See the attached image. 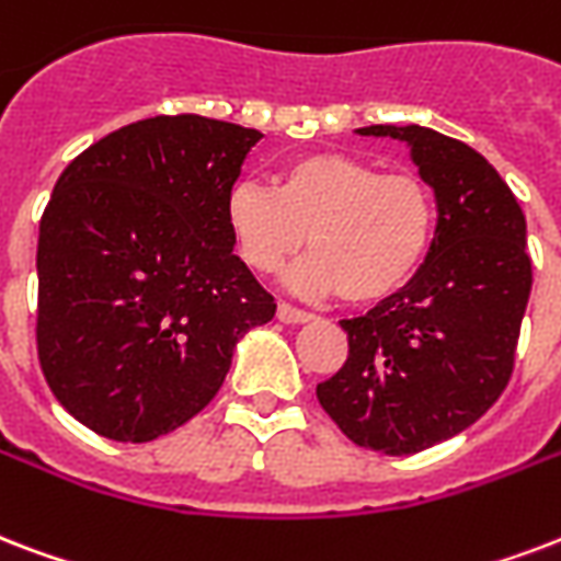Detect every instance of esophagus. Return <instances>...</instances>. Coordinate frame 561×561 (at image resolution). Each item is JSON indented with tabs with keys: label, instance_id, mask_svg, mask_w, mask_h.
Here are the masks:
<instances>
[{
	"label": "esophagus",
	"instance_id": "esophagus-1",
	"mask_svg": "<svg viewBox=\"0 0 561 561\" xmlns=\"http://www.w3.org/2000/svg\"><path fill=\"white\" fill-rule=\"evenodd\" d=\"M276 318L282 323H309L311 314L309 311L297 309V306H290V302H279V309H276Z\"/></svg>",
	"mask_w": 561,
	"mask_h": 561
}]
</instances>
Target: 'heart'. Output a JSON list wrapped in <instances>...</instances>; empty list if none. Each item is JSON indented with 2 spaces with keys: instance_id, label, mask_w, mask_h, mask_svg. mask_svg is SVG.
I'll list each match as a JSON object with an SVG mask.
<instances>
[{
  "instance_id": "b5f03b06",
  "label": "heart",
  "mask_w": 561,
  "mask_h": 561,
  "mask_svg": "<svg viewBox=\"0 0 561 561\" xmlns=\"http://www.w3.org/2000/svg\"><path fill=\"white\" fill-rule=\"evenodd\" d=\"M226 224L255 273H279L311 243L314 255L294 273L299 288L382 302L423 271L438 232V203L414 170H382L347 152H309L282 167L276 187L252 179L232 185Z\"/></svg>"
}]
</instances>
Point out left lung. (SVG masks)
Masks as SVG:
<instances>
[{"mask_svg": "<svg viewBox=\"0 0 561 561\" xmlns=\"http://www.w3.org/2000/svg\"><path fill=\"white\" fill-rule=\"evenodd\" d=\"M397 138L433 185L438 232L409 288L341 320L350 356L318 385L350 442L388 456L421 453L480 421L515 367L533 288L527 220L485 158L423 126H365Z\"/></svg>", "mask_w": 561, "mask_h": 561, "instance_id": "left-lung-1", "label": "left lung"}]
</instances>
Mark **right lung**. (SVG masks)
I'll return each instance as SVG.
<instances>
[{
  "label": "right lung",
  "mask_w": 561,
  "mask_h": 561,
  "mask_svg": "<svg viewBox=\"0 0 561 561\" xmlns=\"http://www.w3.org/2000/svg\"><path fill=\"white\" fill-rule=\"evenodd\" d=\"M259 138L161 114L96 140L55 182L37 238V358L96 435L179 430L220 391L234 344L276 314L226 224Z\"/></svg>",
  "instance_id": "right-lung-1"
}]
</instances>
